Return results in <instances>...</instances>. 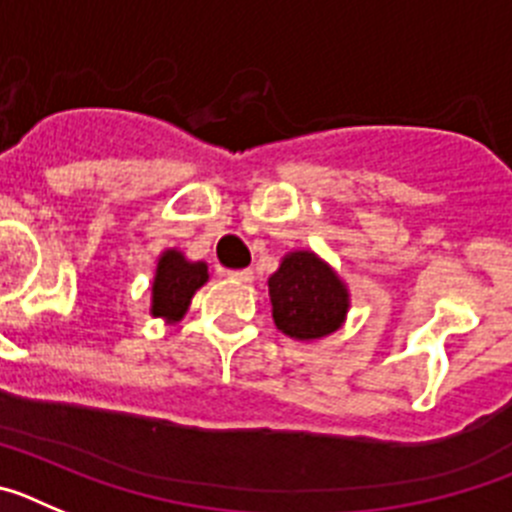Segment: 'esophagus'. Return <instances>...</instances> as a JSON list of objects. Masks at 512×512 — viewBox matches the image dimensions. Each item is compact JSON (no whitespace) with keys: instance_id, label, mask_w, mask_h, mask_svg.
Masks as SVG:
<instances>
[{"instance_id":"obj_1","label":"esophagus","mask_w":512,"mask_h":512,"mask_svg":"<svg viewBox=\"0 0 512 512\" xmlns=\"http://www.w3.org/2000/svg\"><path fill=\"white\" fill-rule=\"evenodd\" d=\"M228 277L235 279V282H253V271L251 269H235V271H228Z\"/></svg>"}]
</instances>
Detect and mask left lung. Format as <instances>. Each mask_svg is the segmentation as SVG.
<instances>
[{"mask_svg":"<svg viewBox=\"0 0 512 512\" xmlns=\"http://www.w3.org/2000/svg\"><path fill=\"white\" fill-rule=\"evenodd\" d=\"M271 318L284 336L320 341L346 320L348 289L312 251H292L269 277Z\"/></svg>","mask_w":512,"mask_h":512,"instance_id":"1","label":"left lung"}]
</instances>
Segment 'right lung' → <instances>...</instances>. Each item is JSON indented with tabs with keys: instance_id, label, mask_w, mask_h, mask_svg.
Returning <instances> with one entry per match:
<instances>
[{
	"instance_id": "add662e5",
	"label": "right lung",
	"mask_w": 512,
	"mask_h": 512,
	"mask_svg": "<svg viewBox=\"0 0 512 512\" xmlns=\"http://www.w3.org/2000/svg\"><path fill=\"white\" fill-rule=\"evenodd\" d=\"M210 279L205 261H189L182 251L169 248L158 256L151 284V315L179 323L189 310L194 292Z\"/></svg>"
}]
</instances>
